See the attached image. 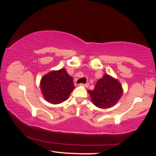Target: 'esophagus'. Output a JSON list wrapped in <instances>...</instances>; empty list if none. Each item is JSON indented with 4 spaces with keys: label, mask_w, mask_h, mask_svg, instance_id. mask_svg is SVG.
<instances>
[{
    "label": "esophagus",
    "mask_w": 156,
    "mask_h": 156,
    "mask_svg": "<svg viewBox=\"0 0 156 156\" xmlns=\"http://www.w3.org/2000/svg\"><path fill=\"white\" fill-rule=\"evenodd\" d=\"M89 85V84L88 83H85V84H83V83H80V86H82V87H85V88H88Z\"/></svg>",
    "instance_id": "obj_1"
}]
</instances>
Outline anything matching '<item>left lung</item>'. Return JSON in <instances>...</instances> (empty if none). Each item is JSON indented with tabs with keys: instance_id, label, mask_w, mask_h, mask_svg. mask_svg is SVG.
Here are the masks:
<instances>
[{
	"instance_id": "8db88e82",
	"label": "left lung",
	"mask_w": 156,
	"mask_h": 156,
	"mask_svg": "<svg viewBox=\"0 0 156 156\" xmlns=\"http://www.w3.org/2000/svg\"><path fill=\"white\" fill-rule=\"evenodd\" d=\"M91 100L100 108H109L114 106L123 94L120 82L117 78L105 74L98 80L94 89L88 90Z\"/></svg>"
}]
</instances>
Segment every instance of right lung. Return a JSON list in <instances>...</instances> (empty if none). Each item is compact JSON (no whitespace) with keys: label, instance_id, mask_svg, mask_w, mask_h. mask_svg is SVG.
<instances>
[{"label":"right lung","instance_id":"obj_1","mask_svg":"<svg viewBox=\"0 0 156 156\" xmlns=\"http://www.w3.org/2000/svg\"><path fill=\"white\" fill-rule=\"evenodd\" d=\"M75 88L73 78L64 68L51 71L40 80L42 95L51 104H59L65 101Z\"/></svg>","mask_w":156,"mask_h":156}]
</instances>
